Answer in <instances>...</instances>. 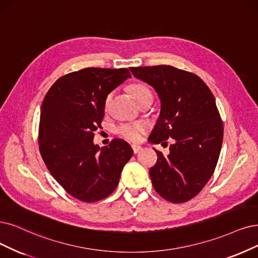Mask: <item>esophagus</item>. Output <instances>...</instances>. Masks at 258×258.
I'll use <instances>...</instances> for the list:
<instances>
[{
    "mask_svg": "<svg viewBox=\"0 0 258 258\" xmlns=\"http://www.w3.org/2000/svg\"><path fill=\"white\" fill-rule=\"evenodd\" d=\"M132 149H133V151H134V153L136 154V153H138V152L141 151L142 148L139 145H132Z\"/></svg>",
    "mask_w": 258,
    "mask_h": 258,
    "instance_id": "1",
    "label": "esophagus"
}]
</instances>
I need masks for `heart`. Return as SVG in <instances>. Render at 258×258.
Instances as JSON below:
<instances>
[{
  "mask_svg": "<svg viewBox=\"0 0 258 258\" xmlns=\"http://www.w3.org/2000/svg\"><path fill=\"white\" fill-rule=\"evenodd\" d=\"M130 93L132 95L133 100L135 103L139 105L145 101H152V92L147 85L137 83L133 84L130 86ZM112 98V92L108 93L104 99V109L107 110L109 107V104ZM148 128V125L144 122H135V123H125L121 124L118 127L117 132L120 136H122L124 139L130 141H139L142 137H144L145 133Z\"/></svg>",
  "mask_w": 258,
  "mask_h": 258,
  "instance_id": "b5f03b06",
  "label": "heart"
}]
</instances>
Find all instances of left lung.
<instances>
[{"label": "left lung", "instance_id": "1", "mask_svg": "<svg viewBox=\"0 0 258 258\" xmlns=\"http://www.w3.org/2000/svg\"><path fill=\"white\" fill-rule=\"evenodd\" d=\"M135 78L152 86L160 100V114L152 144H173L169 154L155 150L150 169L156 192L172 203L195 198L211 179L223 140V124L214 95L198 75L172 66L130 68Z\"/></svg>", "mask_w": 258, "mask_h": 258}]
</instances>
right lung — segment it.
<instances>
[{
	"instance_id": "add662e5",
	"label": "right lung",
	"mask_w": 258,
	"mask_h": 258,
	"mask_svg": "<svg viewBox=\"0 0 258 258\" xmlns=\"http://www.w3.org/2000/svg\"><path fill=\"white\" fill-rule=\"evenodd\" d=\"M131 73L126 68H85L66 74L41 105L39 151L46 168L67 192L80 201H100L117 188L131 146L113 139L100 149L94 132L102 127L104 99Z\"/></svg>"
}]
</instances>
